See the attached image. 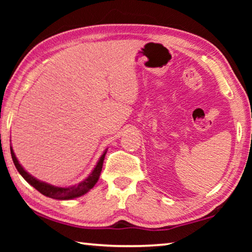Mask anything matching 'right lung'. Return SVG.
<instances>
[{"mask_svg":"<svg viewBox=\"0 0 252 252\" xmlns=\"http://www.w3.org/2000/svg\"><path fill=\"white\" fill-rule=\"evenodd\" d=\"M10 149H11L12 160L14 162L15 168L18 169V171L21 176L25 179V181L30 183L33 188H35L39 192L45 195V197L57 199V200H71L74 198H79L81 195L89 192V191L95 186L97 180H99L100 174L102 171V165H103L104 157L106 155V151H108V149H105L104 152L102 153V156L100 157L99 161L96 162L94 169L92 170V172L89 174L83 181L69 187H57V186L50 185L48 182L41 181L39 179L34 178L29 172L25 171L24 168L20 164L18 158L15 157V153L13 151V149H12V146H10Z\"/></svg>","mask_w":252,"mask_h":252,"instance_id":"1","label":"right lung"}]
</instances>
